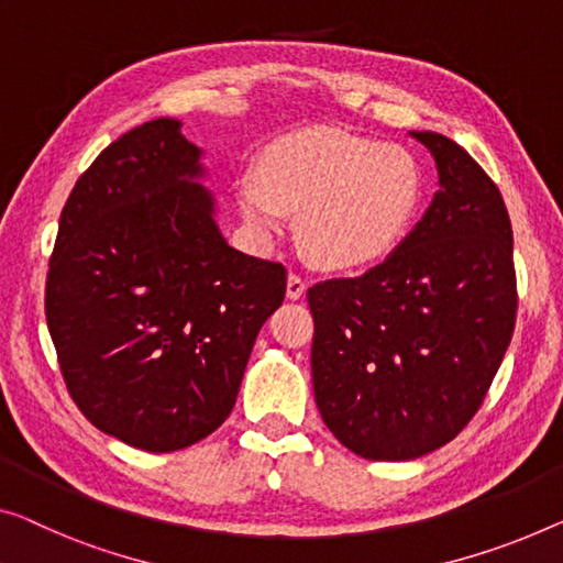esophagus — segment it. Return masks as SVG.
<instances>
[{
    "label": "esophagus",
    "mask_w": 563,
    "mask_h": 563,
    "mask_svg": "<svg viewBox=\"0 0 563 563\" xmlns=\"http://www.w3.org/2000/svg\"><path fill=\"white\" fill-rule=\"evenodd\" d=\"M288 298L290 300H298V298H303V292H306V280L300 278V275H296V273H290L288 275Z\"/></svg>",
    "instance_id": "esophagus-1"
}]
</instances>
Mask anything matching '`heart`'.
<instances>
[{"label":"heart","mask_w":563,"mask_h":563,"mask_svg":"<svg viewBox=\"0 0 563 563\" xmlns=\"http://www.w3.org/2000/svg\"><path fill=\"white\" fill-rule=\"evenodd\" d=\"M240 212L260 240H273L285 212L323 271H358L401 245L424 201V174L405 146L310 125L275 139L257 172L234 184Z\"/></svg>","instance_id":"obj_1"}]
</instances>
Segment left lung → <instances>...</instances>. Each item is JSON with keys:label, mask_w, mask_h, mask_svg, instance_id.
<instances>
[{"label": "left lung", "mask_w": 563, "mask_h": 563, "mask_svg": "<svg viewBox=\"0 0 563 563\" xmlns=\"http://www.w3.org/2000/svg\"><path fill=\"white\" fill-rule=\"evenodd\" d=\"M438 166L432 205L362 278L316 283V405L343 448L415 460L473 419L516 325L514 230L496 184L442 133L412 131Z\"/></svg>", "instance_id": "1"}]
</instances>
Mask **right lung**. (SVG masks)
Here are the masks:
<instances>
[{"label":"right lung","instance_id":"right-lung-1","mask_svg":"<svg viewBox=\"0 0 563 563\" xmlns=\"http://www.w3.org/2000/svg\"><path fill=\"white\" fill-rule=\"evenodd\" d=\"M181 121L113 141L75 181L45 316L67 391L100 432L174 452L230 417L285 267L228 245Z\"/></svg>","mask_w":563,"mask_h":563}]
</instances>
